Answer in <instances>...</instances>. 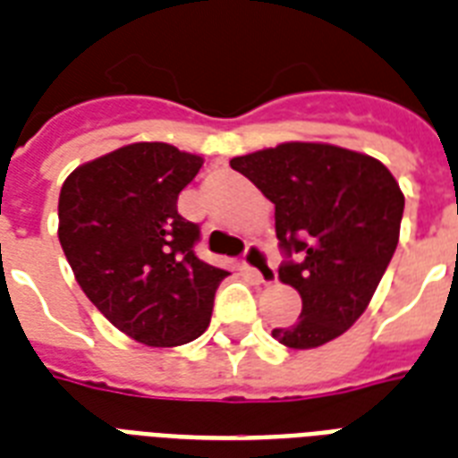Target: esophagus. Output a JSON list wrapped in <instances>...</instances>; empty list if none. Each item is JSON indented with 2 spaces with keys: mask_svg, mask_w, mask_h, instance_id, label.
I'll return each instance as SVG.
<instances>
[{
  "mask_svg": "<svg viewBox=\"0 0 458 458\" xmlns=\"http://www.w3.org/2000/svg\"><path fill=\"white\" fill-rule=\"evenodd\" d=\"M244 266L250 268L254 276H257L259 283H264V285H271L278 278V273L273 268L271 257H268V251L261 247V244H250L247 251H244Z\"/></svg>",
  "mask_w": 458,
  "mask_h": 458,
  "instance_id": "1",
  "label": "esophagus"
}]
</instances>
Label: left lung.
Instances as JSON below:
<instances>
[{"label":"left lung","mask_w":458,"mask_h":458,"mask_svg":"<svg viewBox=\"0 0 458 458\" xmlns=\"http://www.w3.org/2000/svg\"><path fill=\"white\" fill-rule=\"evenodd\" d=\"M230 165L276 204L287 257L278 278L301 297L300 320L273 337L313 349L347 333L397 250L404 194L394 175L369 154L326 142H285Z\"/></svg>","instance_id":"1"}]
</instances>
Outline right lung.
<instances>
[{
  "label": "right lung",
  "mask_w": 458,
  "mask_h": 458,
  "mask_svg": "<svg viewBox=\"0 0 458 458\" xmlns=\"http://www.w3.org/2000/svg\"><path fill=\"white\" fill-rule=\"evenodd\" d=\"M201 164L165 142H135L78 165L61 187L59 242L78 285L147 347L197 340L230 276L197 259L199 225L178 214Z\"/></svg>",
  "instance_id": "obj_1"
}]
</instances>
